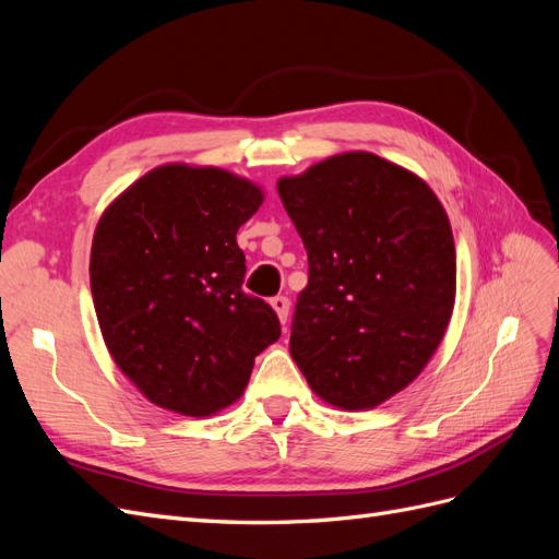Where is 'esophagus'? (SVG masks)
Returning a JSON list of instances; mask_svg holds the SVG:
<instances>
[{"instance_id":"1","label":"esophagus","mask_w":559,"mask_h":559,"mask_svg":"<svg viewBox=\"0 0 559 559\" xmlns=\"http://www.w3.org/2000/svg\"><path fill=\"white\" fill-rule=\"evenodd\" d=\"M270 306H273V310L277 312L282 324H286V319H289V308H292L289 298H286V296H275L273 300H270Z\"/></svg>"}]
</instances>
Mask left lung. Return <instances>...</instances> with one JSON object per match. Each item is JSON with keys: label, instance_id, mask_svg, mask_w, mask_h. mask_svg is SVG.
<instances>
[{"label": "left lung", "instance_id": "1", "mask_svg": "<svg viewBox=\"0 0 559 559\" xmlns=\"http://www.w3.org/2000/svg\"><path fill=\"white\" fill-rule=\"evenodd\" d=\"M277 191L310 263L292 357L321 401L376 408L425 370L450 324V218L427 181L368 151L282 177Z\"/></svg>", "mask_w": 559, "mask_h": 559}]
</instances>
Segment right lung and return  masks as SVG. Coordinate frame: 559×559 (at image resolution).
<instances>
[{"label":"right lung","instance_id":"right-lung-1","mask_svg":"<svg viewBox=\"0 0 559 559\" xmlns=\"http://www.w3.org/2000/svg\"><path fill=\"white\" fill-rule=\"evenodd\" d=\"M263 191L218 167L160 165L99 216L91 292L123 376L165 411L207 417L238 401L253 359L280 337L265 300L247 296L238 228Z\"/></svg>","mask_w":559,"mask_h":559}]
</instances>
